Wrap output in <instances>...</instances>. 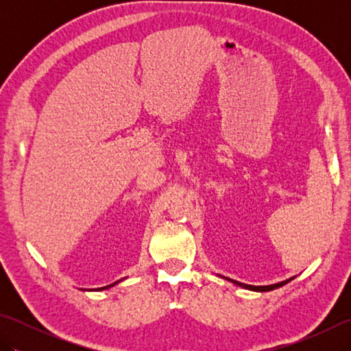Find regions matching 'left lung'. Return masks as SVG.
Instances as JSON below:
<instances>
[{
    "mask_svg": "<svg viewBox=\"0 0 351 351\" xmlns=\"http://www.w3.org/2000/svg\"><path fill=\"white\" fill-rule=\"evenodd\" d=\"M219 276H220V274H219ZM220 278L226 279V280H229V282H232L234 285H237V287H241V288H244V289L258 291V293H265V291H271V289H276V288H280V287H283V285H285V283H288L289 280H293V279L295 278V276H293V278H289V279H287V280H282V282H278V283H273V285H263V287H256V285H247V283H241V282H238V280H234V279L225 278V276H220Z\"/></svg>",
    "mask_w": 351,
    "mask_h": 351,
    "instance_id": "1",
    "label": "left lung"
}]
</instances>
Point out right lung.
<instances>
[{"instance_id": "right-lung-1", "label": "right lung", "mask_w": 351, "mask_h": 351, "mask_svg": "<svg viewBox=\"0 0 351 351\" xmlns=\"http://www.w3.org/2000/svg\"><path fill=\"white\" fill-rule=\"evenodd\" d=\"M121 280H123V279H121ZM121 280H117V282H114V283H111V285H107V287H102V288H96V289H88V291H104V289H108V288H111V287H114V285H117L119 282Z\"/></svg>"}]
</instances>
